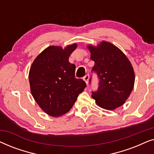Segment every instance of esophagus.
<instances>
[{"label": "esophagus", "instance_id": "obj_1", "mask_svg": "<svg viewBox=\"0 0 154 154\" xmlns=\"http://www.w3.org/2000/svg\"><path fill=\"white\" fill-rule=\"evenodd\" d=\"M88 80H89V75L87 74L83 77V81L85 82L86 84H88Z\"/></svg>", "mask_w": 154, "mask_h": 154}]
</instances>
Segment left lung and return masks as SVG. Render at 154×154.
Instances as JSON below:
<instances>
[{"mask_svg": "<svg viewBox=\"0 0 154 154\" xmlns=\"http://www.w3.org/2000/svg\"><path fill=\"white\" fill-rule=\"evenodd\" d=\"M88 48L94 62L92 71L100 79L97 91L92 92V97L101 108L114 110L125 103L133 89V67L125 54L109 42L88 45Z\"/></svg>", "mask_w": 154, "mask_h": 154, "instance_id": "8db88e82", "label": "left lung"}]
</instances>
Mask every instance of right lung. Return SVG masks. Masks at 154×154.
Wrapping results in <instances>:
<instances>
[{"label": "right lung", "instance_id": "add662e5", "mask_svg": "<svg viewBox=\"0 0 154 154\" xmlns=\"http://www.w3.org/2000/svg\"><path fill=\"white\" fill-rule=\"evenodd\" d=\"M77 44L45 48L35 59L29 80L33 97L44 112L59 117L69 112L86 83L75 79V66L69 62Z\"/></svg>", "mask_w": 154, "mask_h": 154}]
</instances>
